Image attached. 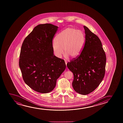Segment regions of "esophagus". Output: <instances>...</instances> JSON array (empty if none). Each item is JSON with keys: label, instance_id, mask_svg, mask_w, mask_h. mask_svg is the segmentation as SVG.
<instances>
[{"label": "esophagus", "instance_id": "34e87169", "mask_svg": "<svg viewBox=\"0 0 123 123\" xmlns=\"http://www.w3.org/2000/svg\"><path fill=\"white\" fill-rule=\"evenodd\" d=\"M65 63H66V65H67V62L65 61Z\"/></svg>", "mask_w": 123, "mask_h": 123}]
</instances>
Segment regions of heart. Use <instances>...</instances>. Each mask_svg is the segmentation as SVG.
I'll return each mask as SVG.
<instances>
[{"instance_id":"b5f03b06","label":"heart","mask_w":123,"mask_h":123,"mask_svg":"<svg viewBox=\"0 0 123 123\" xmlns=\"http://www.w3.org/2000/svg\"><path fill=\"white\" fill-rule=\"evenodd\" d=\"M55 42L52 44V49L55 55L61 58L65 53V57L76 58L82 51L85 41L84 33L73 28H68L56 36Z\"/></svg>"}]
</instances>
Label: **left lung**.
I'll return each instance as SVG.
<instances>
[{
	"mask_svg": "<svg viewBox=\"0 0 123 123\" xmlns=\"http://www.w3.org/2000/svg\"><path fill=\"white\" fill-rule=\"evenodd\" d=\"M85 43L78 57L67 64L73 73L72 86L76 92L86 95L94 91L104 77L106 57L101 41L84 26Z\"/></svg>",
	"mask_w": 123,
	"mask_h": 123,
	"instance_id": "left-lung-1",
	"label": "left lung"
}]
</instances>
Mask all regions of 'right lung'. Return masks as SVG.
Returning <instances> with one entry per match:
<instances>
[{
	"label": "right lung",
	"mask_w": 123,
	"mask_h": 123,
	"mask_svg": "<svg viewBox=\"0 0 123 123\" xmlns=\"http://www.w3.org/2000/svg\"><path fill=\"white\" fill-rule=\"evenodd\" d=\"M58 27L39 24L25 38L21 48L19 67L25 84L34 91L49 92L65 71L63 60L54 55L52 39Z\"/></svg>",
	"instance_id": "right-lung-1"
}]
</instances>
